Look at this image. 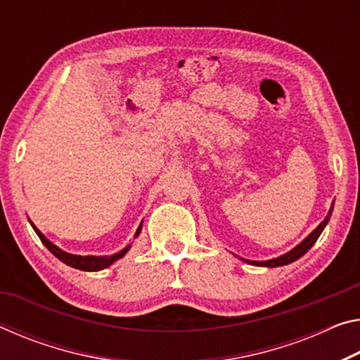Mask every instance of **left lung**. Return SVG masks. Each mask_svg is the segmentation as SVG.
<instances>
[{
	"label": "left lung",
	"mask_w": 360,
	"mask_h": 360,
	"mask_svg": "<svg viewBox=\"0 0 360 360\" xmlns=\"http://www.w3.org/2000/svg\"><path fill=\"white\" fill-rule=\"evenodd\" d=\"M332 213H333V203H332V207H330V210H328V214L325 216V219L321 222V224H319L316 229H314L309 236H307L303 242L301 243H298L296 245L295 248H292L290 250V252H287L285 255H281V256H277V258H272V259H267V261H252V259H243V258H240L243 262H248V264H253V266H261V267H278V266H285V264H290V262H293V261H296V259H300L301 256H303L307 250H309L314 243L317 242V238L321 237V233H322V231L325 229V226L328 224V221H330V216H332Z\"/></svg>",
	"instance_id": "left-lung-1"
}]
</instances>
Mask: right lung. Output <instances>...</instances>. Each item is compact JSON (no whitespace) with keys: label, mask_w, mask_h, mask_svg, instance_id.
<instances>
[{"label":"right lung","mask_w":360,"mask_h":360,"mask_svg":"<svg viewBox=\"0 0 360 360\" xmlns=\"http://www.w3.org/2000/svg\"><path fill=\"white\" fill-rule=\"evenodd\" d=\"M30 221V219H28ZM30 224L33 227V231L37 232V236L39 237V240L43 242L44 247H46L51 253H53L57 259H60L62 262H65L67 266L70 267H75V269H79V271H86V272H96V271H102L105 269V267L112 266L113 262L118 261L120 258H123L124 255H127L129 252L131 245H128V247H124L123 250H120L118 253H113V255H108V256H93V255H88V256H82V255H72V253H67L64 252V250H60L57 245H54L51 240H48L46 237L43 236L41 231L38 229V227L33 224V222L30 221ZM142 231V222L138 227V231H136L134 233V238L139 236Z\"/></svg>","instance_id":"obj_1"}]
</instances>
